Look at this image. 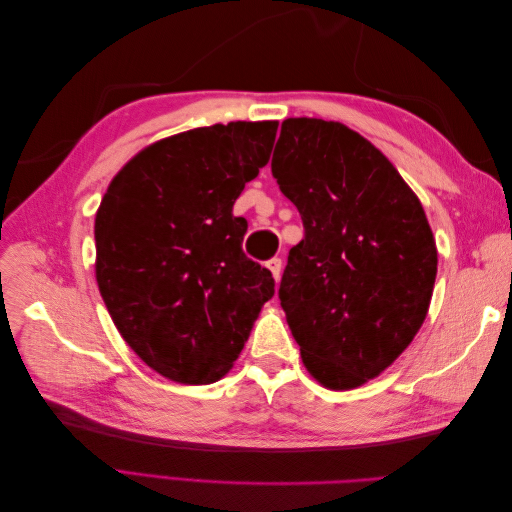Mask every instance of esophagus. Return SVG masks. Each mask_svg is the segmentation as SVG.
<instances>
[{"label":"esophagus","mask_w":512,"mask_h":512,"mask_svg":"<svg viewBox=\"0 0 512 512\" xmlns=\"http://www.w3.org/2000/svg\"><path fill=\"white\" fill-rule=\"evenodd\" d=\"M267 267L271 269V273H273V277H275V282H280V280H282V258H271V260L267 262Z\"/></svg>","instance_id":"esophagus-1"}]
</instances>
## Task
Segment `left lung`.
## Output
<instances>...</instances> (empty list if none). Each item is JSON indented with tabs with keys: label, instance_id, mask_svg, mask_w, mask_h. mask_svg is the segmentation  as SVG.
Instances as JSON below:
<instances>
[{
	"label": "left lung",
	"instance_id": "left-lung-1",
	"mask_svg": "<svg viewBox=\"0 0 512 512\" xmlns=\"http://www.w3.org/2000/svg\"><path fill=\"white\" fill-rule=\"evenodd\" d=\"M271 173L305 228L280 284L288 327L322 386L356 389L425 322L438 273L427 215L389 158L339 121L286 119Z\"/></svg>",
	"mask_w": 512,
	"mask_h": 512
}]
</instances>
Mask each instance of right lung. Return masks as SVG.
<instances>
[{"label": "right lung", "instance_id": "right-lung-1", "mask_svg": "<svg viewBox=\"0 0 512 512\" xmlns=\"http://www.w3.org/2000/svg\"><path fill=\"white\" fill-rule=\"evenodd\" d=\"M277 121H230L145 147L96 213V280L117 331L160 376L211 384L275 292L232 205L269 162Z\"/></svg>", "mask_w": 512, "mask_h": 512}]
</instances>
